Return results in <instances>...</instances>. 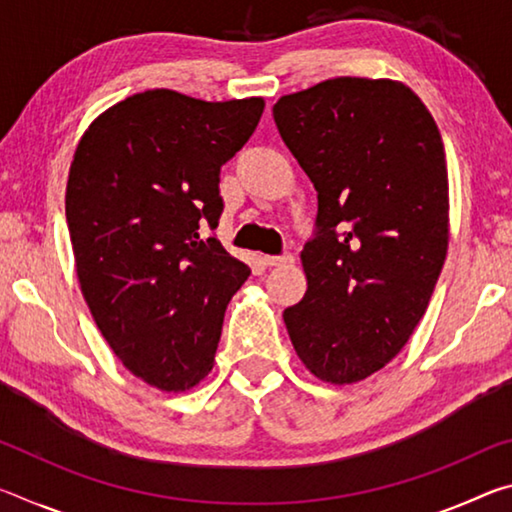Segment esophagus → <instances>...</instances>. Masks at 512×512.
Masks as SVG:
<instances>
[{"label": "esophagus", "instance_id": "obj_1", "mask_svg": "<svg viewBox=\"0 0 512 512\" xmlns=\"http://www.w3.org/2000/svg\"><path fill=\"white\" fill-rule=\"evenodd\" d=\"M293 255H264L262 264L264 266H282V264H291Z\"/></svg>", "mask_w": 512, "mask_h": 512}]
</instances>
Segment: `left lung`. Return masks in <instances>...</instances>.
Returning a JSON list of instances; mask_svg holds the SVG:
<instances>
[{
	"mask_svg": "<svg viewBox=\"0 0 512 512\" xmlns=\"http://www.w3.org/2000/svg\"><path fill=\"white\" fill-rule=\"evenodd\" d=\"M318 192L307 293L284 309L311 375L354 384L397 357L427 311L449 241L443 137L400 81L339 76L273 106Z\"/></svg>",
	"mask_w": 512,
	"mask_h": 512,
	"instance_id": "left-lung-1",
	"label": "left lung"
}]
</instances>
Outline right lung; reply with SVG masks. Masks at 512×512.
<instances>
[{"label":"right lung","mask_w":512,"mask_h":512,"mask_svg":"<svg viewBox=\"0 0 512 512\" xmlns=\"http://www.w3.org/2000/svg\"><path fill=\"white\" fill-rule=\"evenodd\" d=\"M264 99L201 101L146 90L92 121L69 167L76 275L117 359L160 391L214 366L225 307L250 268L219 225L221 167L255 133Z\"/></svg>","instance_id":"right-lung-1"}]
</instances>
